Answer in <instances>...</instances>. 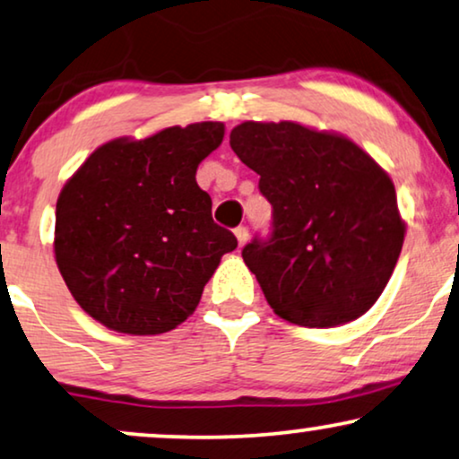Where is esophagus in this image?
Listing matches in <instances>:
<instances>
[{"label":"esophagus","instance_id":"esophagus-1","mask_svg":"<svg viewBox=\"0 0 459 459\" xmlns=\"http://www.w3.org/2000/svg\"><path fill=\"white\" fill-rule=\"evenodd\" d=\"M236 238H238V247H244L248 240V228H244V225H240V228H236Z\"/></svg>","mask_w":459,"mask_h":459}]
</instances>
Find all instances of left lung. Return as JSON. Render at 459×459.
<instances>
[{"label":"left lung","instance_id":"obj_1","mask_svg":"<svg viewBox=\"0 0 459 459\" xmlns=\"http://www.w3.org/2000/svg\"><path fill=\"white\" fill-rule=\"evenodd\" d=\"M230 145L272 204V236L242 259L273 312L301 326L362 316L404 240L388 172L348 136L297 122H242Z\"/></svg>","mask_w":459,"mask_h":459}]
</instances>
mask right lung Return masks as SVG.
<instances>
[{"mask_svg":"<svg viewBox=\"0 0 459 459\" xmlns=\"http://www.w3.org/2000/svg\"><path fill=\"white\" fill-rule=\"evenodd\" d=\"M221 122L170 126L94 150L56 202L55 257L74 299L107 329L160 335L194 314L238 247L212 221L195 170L221 145Z\"/></svg>","mask_w":459,"mask_h":459,"instance_id":"add662e5","label":"right lung"}]
</instances>
